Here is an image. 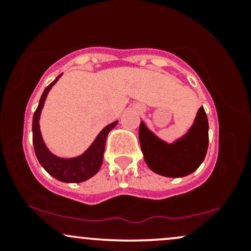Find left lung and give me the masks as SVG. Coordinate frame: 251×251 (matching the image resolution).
<instances>
[{"instance_id":"obj_1","label":"left lung","mask_w":251,"mask_h":251,"mask_svg":"<svg viewBox=\"0 0 251 251\" xmlns=\"http://www.w3.org/2000/svg\"><path fill=\"white\" fill-rule=\"evenodd\" d=\"M139 142L145 162L152 171L165 177H184L200 168L206 155L209 146L208 117L204 108L201 107L192 127L174 144L160 140L142 122Z\"/></svg>"}]
</instances>
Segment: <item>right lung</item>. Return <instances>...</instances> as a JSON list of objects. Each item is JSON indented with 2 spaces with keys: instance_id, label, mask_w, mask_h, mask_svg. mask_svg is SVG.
Returning a JSON list of instances; mask_svg holds the SVG:
<instances>
[{
  "instance_id": "right-lung-1",
  "label": "right lung",
  "mask_w": 251,
  "mask_h": 251,
  "mask_svg": "<svg viewBox=\"0 0 251 251\" xmlns=\"http://www.w3.org/2000/svg\"><path fill=\"white\" fill-rule=\"evenodd\" d=\"M62 74L50 82L43 91L41 99H40L39 106H37L35 113L33 117V145L34 151H35L36 158L39 163L41 164L42 168L46 170L50 176L56 178L57 180L65 181V183H81L93 177L94 175L101 168L103 159V151H105L106 138H107L108 132L112 128L116 127L118 122H114L106 126L105 128L98 134L93 144L89 146L87 151H85L81 155L75 158H59L54 155L47 146L45 145L40 132V114H41L42 107L45 105L46 98L48 96V92L53 87L54 83H56L59 77Z\"/></svg>"
}]
</instances>
